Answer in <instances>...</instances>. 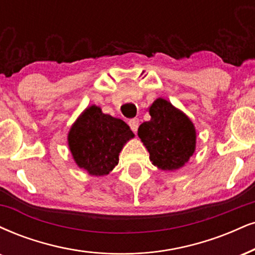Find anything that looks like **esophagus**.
<instances>
[{"mask_svg": "<svg viewBox=\"0 0 255 255\" xmlns=\"http://www.w3.org/2000/svg\"><path fill=\"white\" fill-rule=\"evenodd\" d=\"M128 125H129L130 129L135 133L137 130V128H139V119H130L129 121H128Z\"/></svg>", "mask_w": 255, "mask_h": 255, "instance_id": "esophagus-1", "label": "esophagus"}]
</instances>
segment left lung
<instances>
[{"label": "left lung", "instance_id": "obj_1", "mask_svg": "<svg viewBox=\"0 0 255 255\" xmlns=\"http://www.w3.org/2000/svg\"><path fill=\"white\" fill-rule=\"evenodd\" d=\"M149 115L151 120L137 129L149 160L164 171L183 167L196 149V129L191 120L164 98L152 103Z\"/></svg>", "mask_w": 255, "mask_h": 255}]
</instances>
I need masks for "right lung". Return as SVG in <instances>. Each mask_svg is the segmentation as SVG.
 I'll return each instance as SVG.
<instances>
[{
  "label": "right lung",
  "instance_id": "obj_1",
  "mask_svg": "<svg viewBox=\"0 0 255 255\" xmlns=\"http://www.w3.org/2000/svg\"><path fill=\"white\" fill-rule=\"evenodd\" d=\"M134 137L122 120L103 114L97 106L88 107L67 135L76 164L91 176H107L119 164L125 143Z\"/></svg>",
  "mask_w": 255,
  "mask_h": 255
}]
</instances>
